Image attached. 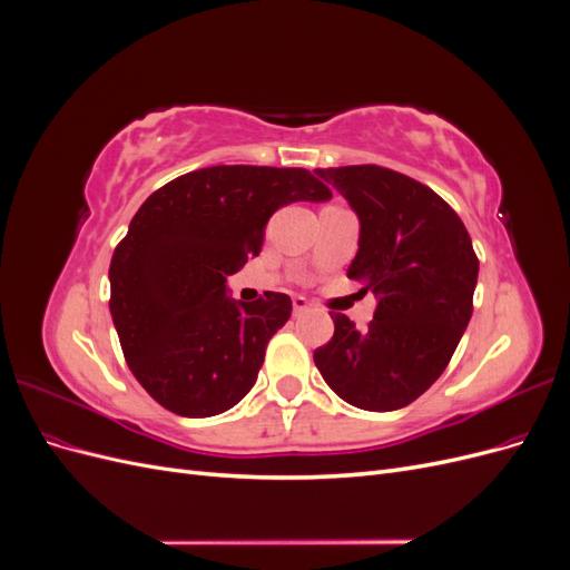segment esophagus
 <instances>
[{"mask_svg": "<svg viewBox=\"0 0 570 570\" xmlns=\"http://www.w3.org/2000/svg\"><path fill=\"white\" fill-rule=\"evenodd\" d=\"M292 308H295V316H299V314L308 312V302H306V297H302V295H295V297H292Z\"/></svg>", "mask_w": 570, "mask_h": 570, "instance_id": "esophagus-1", "label": "esophagus"}]
</instances>
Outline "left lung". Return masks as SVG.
<instances>
[{"label": "left lung", "mask_w": 570, "mask_h": 570, "mask_svg": "<svg viewBox=\"0 0 570 570\" xmlns=\"http://www.w3.org/2000/svg\"><path fill=\"white\" fill-rule=\"evenodd\" d=\"M361 220L347 275L377 304L366 331L333 314L314 352L323 381L366 411L411 404L450 364L473 314L478 256L456 212L428 185L375 164L316 168Z\"/></svg>", "instance_id": "obj_1"}]
</instances>
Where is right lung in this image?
Wrapping results in <instances>:
<instances>
[{"label": "right lung", "mask_w": 570, "mask_h": 570, "mask_svg": "<svg viewBox=\"0 0 570 570\" xmlns=\"http://www.w3.org/2000/svg\"><path fill=\"white\" fill-rule=\"evenodd\" d=\"M333 193L306 168L212 166L151 193L111 256V318L151 400L187 419L235 406L292 314L283 292L252 304L226 278L262 252L268 218Z\"/></svg>", "instance_id": "add662e5"}]
</instances>
